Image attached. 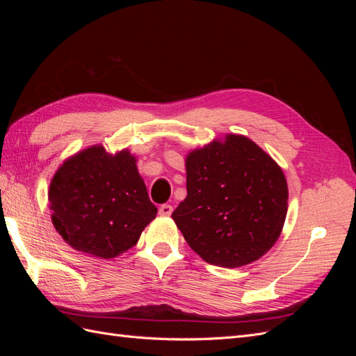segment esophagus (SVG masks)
<instances>
[{
    "label": "esophagus",
    "mask_w": 356,
    "mask_h": 356,
    "mask_svg": "<svg viewBox=\"0 0 356 356\" xmlns=\"http://www.w3.org/2000/svg\"><path fill=\"white\" fill-rule=\"evenodd\" d=\"M172 211H174V208L170 207V204H161V207L159 208V213L161 215V217H169V215L172 213Z\"/></svg>",
    "instance_id": "34e87169"
}]
</instances>
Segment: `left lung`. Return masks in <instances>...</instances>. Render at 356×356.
Wrapping results in <instances>:
<instances>
[{
  "label": "left lung",
  "instance_id": "obj_1",
  "mask_svg": "<svg viewBox=\"0 0 356 356\" xmlns=\"http://www.w3.org/2000/svg\"><path fill=\"white\" fill-rule=\"evenodd\" d=\"M186 170L187 197L172 218L204 261L246 266L276 243L286 218L288 184L263 148L227 134L191 149Z\"/></svg>",
  "mask_w": 356,
  "mask_h": 356
}]
</instances>
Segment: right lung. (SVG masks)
Wrapping results in <instances>:
<instances>
[{
  "instance_id": "obj_1",
  "label": "right lung",
  "mask_w": 356,
  "mask_h": 356,
  "mask_svg": "<svg viewBox=\"0 0 356 356\" xmlns=\"http://www.w3.org/2000/svg\"><path fill=\"white\" fill-rule=\"evenodd\" d=\"M136 161L127 148L110 154L92 145L58 168L49 187L51 222L75 251L105 260L118 257L156 218Z\"/></svg>"
}]
</instances>
